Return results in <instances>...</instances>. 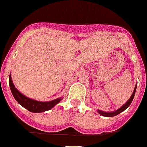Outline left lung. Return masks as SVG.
Returning a JSON list of instances; mask_svg holds the SVG:
<instances>
[{
  "label": "left lung",
  "mask_w": 147,
  "mask_h": 147,
  "mask_svg": "<svg viewBox=\"0 0 147 147\" xmlns=\"http://www.w3.org/2000/svg\"><path fill=\"white\" fill-rule=\"evenodd\" d=\"M136 88H137V85L135 86V88H134V92H133V93H132L131 96L130 98L128 99V101H127V102H126L125 104H123V105H122V106L120 108L117 109V110H115V111H112V112H104V111H103V110H98V113H99V114L101 115V116H107V117H112V116H116V115L119 114L120 113L123 112V111L128 108V107H129V105L131 104L132 100H133V99H134V94H135V92H136Z\"/></svg>",
  "instance_id": "obj_1"
}]
</instances>
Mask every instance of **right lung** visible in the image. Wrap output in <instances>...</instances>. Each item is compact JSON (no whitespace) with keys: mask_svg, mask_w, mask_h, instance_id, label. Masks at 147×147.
<instances>
[{"mask_svg":"<svg viewBox=\"0 0 147 147\" xmlns=\"http://www.w3.org/2000/svg\"><path fill=\"white\" fill-rule=\"evenodd\" d=\"M9 87H10L11 92H12L13 97L16 100L17 102L19 103L22 107H23L24 108L27 109L28 111L31 113H42L51 110L63 99L62 97H61V98L50 100V101H44L43 102V101H38V100L28 98L23 94H22L16 88L14 84H13V80H12L11 73L9 74Z\"/></svg>","mask_w":147,"mask_h":147,"instance_id":"add662e5","label":"right lung"}]
</instances>
